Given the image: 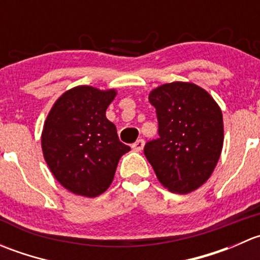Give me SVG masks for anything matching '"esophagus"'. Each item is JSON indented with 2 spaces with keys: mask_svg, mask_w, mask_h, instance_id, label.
<instances>
[{
  "mask_svg": "<svg viewBox=\"0 0 260 260\" xmlns=\"http://www.w3.org/2000/svg\"><path fill=\"white\" fill-rule=\"evenodd\" d=\"M143 147H145V141L143 140H138L137 142L133 143L132 145L133 151H136V152H141L143 149Z\"/></svg>",
  "mask_w": 260,
  "mask_h": 260,
  "instance_id": "obj_1",
  "label": "esophagus"
}]
</instances>
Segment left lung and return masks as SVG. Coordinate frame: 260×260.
Segmentation results:
<instances>
[{
  "label": "left lung",
  "mask_w": 260,
  "mask_h": 260,
  "mask_svg": "<svg viewBox=\"0 0 260 260\" xmlns=\"http://www.w3.org/2000/svg\"><path fill=\"white\" fill-rule=\"evenodd\" d=\"M159 138L145 146V156L164 187L188 193L211 176L224 143L222 113L214 98L185 81L151 90Z\"/></svg>",
  "instance_id": "1"
}]
</instances>
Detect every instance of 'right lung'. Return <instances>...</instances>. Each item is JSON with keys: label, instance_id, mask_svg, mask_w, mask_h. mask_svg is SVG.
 Here are the masks:
<instances>
[{"label": "right lung", "instance_id": "add662e5", "mask_svg": "<svg viewBox=\"0 0 260 260\" xmlns=\"http://www.w3.org/2000/svg\"><path fill=\"white\" fill-rule=\"evenodd\" d=\"M115 95V89L75 86L55 102L44 123V158L57 182L75 195L103 193L114 179L119 158L131 151L106 117Z\"/></svg>", "mask_w": 260, "mask_h": 260}]
</instances>
